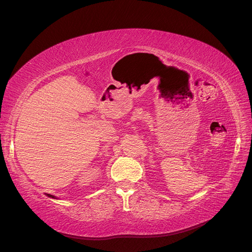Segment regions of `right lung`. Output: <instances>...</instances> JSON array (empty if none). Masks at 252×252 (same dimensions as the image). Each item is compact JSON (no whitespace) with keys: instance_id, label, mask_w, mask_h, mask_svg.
<instances>
[{"instance_id":"1","label":"right lung","mask_w":252,"mask_h":252,"mask_svg":"<svg viewBox=\"0 0 252 252\" xmlns=\"http://www.w3.org/2000/svg\"><path fill=\"white\" fill-rule=\"evenodd\" d=\"M47 196H49V197H53V199H56V197L53 196V195H51V194H47Z\"/></svg>"}]
</instances>
